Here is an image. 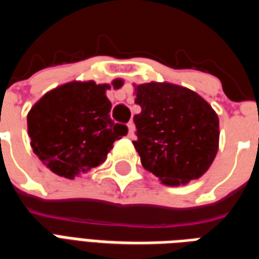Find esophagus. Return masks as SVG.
<instances>
[{"instance_id":"esophagus-1","label":"esophagus","mask_w":259,"mask_h":259,"mask_svg":"<svg viewBox=\"0 0 259 259\" xmlns=\"http://www.w3.org/2000/svg\"><path fill=\"white\" fill-rule=\"evenodd\" d=\"M127 129H129V132H127V136H129L130 139H133L135 137V132H136V126L133 122H130L129 124H127Z\"/></svg>"}]
</instances>
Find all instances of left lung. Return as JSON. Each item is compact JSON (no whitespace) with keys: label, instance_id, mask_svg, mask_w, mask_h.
Returning a JSON list of instances; mask_svg holds the SVG:
<instances>
[{"label":"left lung","instance_id":"left-lung-1","mask_svg":"<svg viewBox=\"0 0 259 259\" xmlns=\"http://www.w3.org/2000/svg\"><path fill=\"white\" fill-rule=\"evenodd\" d=\"M141 165L165 186H185L209 169L219 148V118L195 91L168 81L133 84Z\"/></svg>","mask_w":259,"mask_h":259}]
</instances>
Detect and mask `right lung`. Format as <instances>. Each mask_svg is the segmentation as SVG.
<instances>
[{
  "mask_svg": "<svg viewBox=\"0 0 259 259\" xmlns=\"http://www.w3.org/2000/svg\"><path fill=\"white\" fill-rule=\"evenodd\" d=\"M113 89L123 85L115 79ZM111 85L73 80L46 93L27 113V133L37 157L54 174L66 179L89 172L107 159L113 143L127 135L113 123Z\"/></svg>",
  "mask_w": 259,
  "mask_h": 259,
  "instance_id": "obj_1",
  "label": "right lung"
}]
</instances>
